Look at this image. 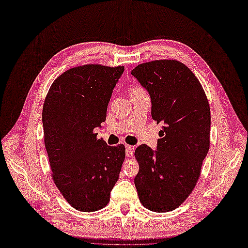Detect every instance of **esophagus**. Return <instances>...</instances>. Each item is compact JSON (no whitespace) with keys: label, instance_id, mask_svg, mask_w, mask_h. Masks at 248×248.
Listing matches in <instances>:
<instances>
[{"label":"esophagus","instance_id":"esophagus-1","mask_svg":"<svg viewBox=\"0 0 248 248\" xmlns=\"http://www.w3.org/2000/svg\"><path fill=\"white\" fill-rule=\"evenodd\" d=\"M125 152H126V156L130 157L133 154V147L130 145H125Z\"/></svg>","mask_w":248,"mask_h":248}]
</instances>
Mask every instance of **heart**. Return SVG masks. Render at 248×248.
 Masks as SVG:
<instances>
[{"label": "heart", "instance_id": "1", "mask_svg": "<svg viewBox=\"0 0 248 248\" xmlns=\"http://www.w3.org/2000/svg\"><path fill=\"white\" fill-rule=\"evenodd\" d=\"M140 88H134L133 90H132V92H137V91H140Z\"/></svg>", "mask_w": 248, "mask_h": 248}]
</instances>
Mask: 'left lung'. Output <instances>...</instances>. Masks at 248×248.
<instances>
[{
    "mask_svg": "<svg viewBox=\"0 0 248 248\" xmlns=\"http://www.w3.org/2000/svg\"><path fill=\"white\" fill-rule=\"evenodd\" d=\"M131 74L150 95L152 119L162 124L156 150L140 145L134 152V184L147 209L171 211L189 197L209 151V102L196 76L175 60L140 64Z\"/></svg>",
    "mask_w": 248,
    "mask_h": 248,
    "instance_id": "obj_1",
    "label": "left lung"
}]
</instances>
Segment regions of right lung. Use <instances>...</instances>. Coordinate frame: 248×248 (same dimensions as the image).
<instances>
[{
  "label": "right lung",
  "mask_w": 248,
  "mask_h": 248,
  "mask_svg": "<svg viewBox=\"0 0 248 248\" xmlns=\"http://www.w3.org/2000/svg\"><path fill=\"white\" fill-rule=\"evenodd\" d=\"M123 72V66L71 68L52 82L43 104L44 144L52 179L78 211L106 207L121 171L125 147L108 146L94 129L106 121L112 90Z\"/></svg>",
  "instance_id": "right-lung-1"
}]
</instances>
